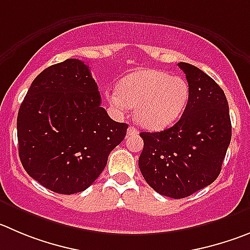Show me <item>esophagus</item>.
Listing matches in <instances>:
<instances>
[{
  "label": "esophagus",
  "instance_id": "obj_1",
  "mask_svg": "<svg viewBox=\"0 0 250 250\" xmlns=\"http://www.w3.org/2000/svg\"><path fill=\"white\" fill-rule=\"evenodd\" d=\"M127 134L128 136H136V134H138V130H137L136 127L129 125V127H128V130H127Z\"/></svg>",
  "mask_w": 250,
  "mask_h": 250
}]
</instances>
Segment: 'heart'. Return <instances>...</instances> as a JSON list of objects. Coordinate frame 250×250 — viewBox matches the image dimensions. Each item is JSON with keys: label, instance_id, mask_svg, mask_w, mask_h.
Wrapping results in <instances>:
<instances>
[{"label": "heart", "instance_id": "heart-1", "mask_svg": "<svg viewBox=\"0 0 250 250\" xmlns=\"http://www.w3.org/2000/svg\"><path fill=\"white\" fill-rule=\"evenodd\" d=\"M188 96L190 88L183 76L150 69L125 76L120 90L109 93L108 101L121 112L136 107V118L143 127L159 129L183 113Z\"/></svg>", "mask_w": 250, "mask_h": 250}]
</instances>
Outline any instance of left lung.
Listing matches in <instances>:
<instances>
[{"mask_svg":"<svg viewBox=\"0 0 250 250\" xmlns=\"http://www.w3.org/2000/svg\"><path fill=\"white\" fill-rule=\"evenodd\" d=\"M190 96L180 120L162 132H142L138 164L151 188L184 199L211 185L220 175L232 138L228 102L222 88L199 67L179 62Z\"/></svg>","mask_w":250,"mask_h":250,"instance_id":"1","label":"left lung"}]
</instances>
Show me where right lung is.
<instances>
[{"label": "right lung", "mask_w": 250, "mask_h": 250, "mask_svg": "<svg viewBox=\"0 0 250 250\" xmlns=\"http://www.w3.org/2000/svg\"><path fill=\"white\" fill-rule=\"evenodd\" d=\"M109 118L99 86L78 59L51 65L33 80L18 111V153L30 178L62 195L96 180L127 133Z\"/></svg>", "instance_id": "obj_1"}]
</instances>
